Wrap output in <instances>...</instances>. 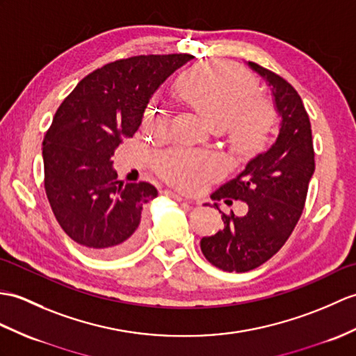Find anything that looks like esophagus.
Listing matches in <instances>:
<instances>
[{
	"label": "esophagus",
	"mask_w": 356,
	"mask_h": 356,
	"mask_svg": "<svg viewBox=\"0 0 356 356\" xmlns=\"http://www.w3.org/2000/svg\"><path fill=\"white\" fill-rule=\"evenodd\" d=\"M163 195L165 197H170V198H175V200H177V202H188L186 198H184L181 195L172 193V191H163Z\"/></svg>",
	"instance_id": "1"
}]
</instances>
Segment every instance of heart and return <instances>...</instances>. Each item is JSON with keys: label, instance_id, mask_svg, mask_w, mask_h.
<instances>
[{"label": "heart", "instance_id": "obj_1", "mask_svg": "<svg viewBox=\"0 0 356 356\" xmlns=\"http://www.w3.org/2000/svg\"><path fill=\"white\" fill-rule=\"evenodd\" d=\"M176 92L211 129H226L230 143L243 156L264 144L273 121L268 102L256 98V85L249 72L225 62H206L180 74ZM167 115L150 104L144 127L156 134L167 129ZM159 175L185 193H195L221 176L222 163L216 154L172 150L156 159Z\"/></svg>", "mask_w": 356, "mask_h": 356}]
</instances>
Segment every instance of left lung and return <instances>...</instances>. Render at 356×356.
I'll list each match as a JSON object with an SVG mask.
<instances>
[{
    "instance_id": "8db88e82",
    "label": "left lung",
    "mask_w": 356,
    "mask_h": 356,
    "mask_svg": "<svg viewBox=\"0 0 356 356\" xmlns=\"http://www.w3.org/2000/svg\"><path fill=\"white\" fill-rule=\"evenodd\" d=\"M247 65L271 90L279 134L267 152L256 154L211 195L225 203H232L229 198L245 202V216L222 213L225 227L200 241L212 266L236 273L262 266L285 244L302 216L316 170L311 122L300 95L277 74L253 62ZM213 206L218 208L217 203Z\"/></svg>"
}]
</instances>
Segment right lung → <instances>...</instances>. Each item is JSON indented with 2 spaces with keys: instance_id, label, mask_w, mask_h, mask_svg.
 Wrapping results in <instances>:
<instances>
[{
  "instance_id": "obj_1",
  "label": "right lung",
  "mask_w": 356,
  "mask_h": 356,
  "mask_svg": "<svg viewBox=\"0 0 356 356\" xmlns=\"http://www.w3.org/2000/svg\"><path fill=\"white\" fill-rule=\"evenodd\" d=\"M193 56H135L90 72L57 109L42 143L45 193L72 241L97 256L126 254L158 197L147 181L117 180L112 156L143 122L152 95Z\"/></svg>"
}]
</instances>
